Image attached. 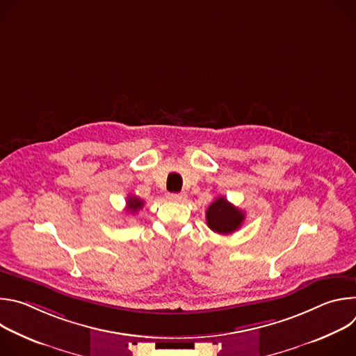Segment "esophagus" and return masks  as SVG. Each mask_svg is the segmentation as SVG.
<instances>
[{
  "mask_svg": "<svg viewBox=\"0 0 356 356\" xmlns=\"http://www.w3.org/2000/svg\"><path fill=\"white\" fill-rule=\"evenodd\" d=\"M186 194H181V193H169L168 194V200L170 201H184L186 200Z\"/></svg>",
  "mask_w": 356,
  "mask_h": 356,
  "instance_id": "34e87169",
  "label": "esophagus"
}]
</instances>
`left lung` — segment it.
I'll use <instances>...</instances> for the list:
<instances>
[{"instance_id":"8db88e82","label":"left lung","mask_w":356,"mask_h":356,"mask_svg":"<svg viewBox=\"0 0 356 356\" xmlns=\"http://www.w3.org/2000/svg\"><path fill=\"white\" fill-rule=\"evenodd\" d=\"M206 220L211 231L228 235L241 228L245 220V213L231 204L225 197H218L207 209Z\"/></svg>"}]
</instances>
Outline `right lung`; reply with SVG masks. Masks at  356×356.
I'll use <instances>...</instances> for the list:
<instances>
[{"label":"right lung","mask_w":356,"mask_h":356,"mask_svg":"<svg viewBox=\"0 0 356 356\" xmlns=\"http://www.w3.org/2000/svg\"><path fill=\"white\" fill-rule=\"evenodd\" d=\"M143 207V201L135 195H129L127 200V211L129 213H136Z\"/></svg>","instance_id":"add662e5"}]
</instances>
